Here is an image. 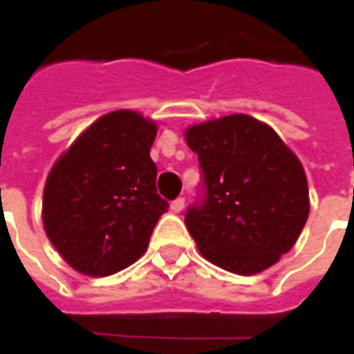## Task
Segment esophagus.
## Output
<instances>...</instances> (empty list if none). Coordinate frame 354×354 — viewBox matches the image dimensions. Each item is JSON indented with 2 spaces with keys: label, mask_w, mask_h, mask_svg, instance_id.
<instances>
[{
  "label": "esophagus",
  "mask_w": 354,
  "mask_h": 354,
  "mask_svg": "<svg viewBox=\"0 0 354 354\" xmlns=\"http://www.w3.org/2000/svg\"><path fill=\"white\" fill-rule=\"evenodd\" d=\"M184 207H185L184 197H178L176 201H172V203H170V210H172L174 214H180V212L184 210Z\"/></svg>",
  "instance_id": "esophagus-1"
}]
</instances>
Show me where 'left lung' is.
Returning a JSON list of instances; mask_svg holds the SVG:
<instances>
[{"mask_svg": "<svg viewBox=\"0 0 354 354\" xmlns=\"http://www.w3.org/2000/svg\"><path fill=\"white\" fill-rule=\"evenodd\" d=\"M199 157L205 201L185 225L203 258L225 271L256 274L296 245L309 216L301 162L281 136L245 113L185 129Z\"/></svg>", "mask_w": 354, "mask_h": 354, "instance_id": "1", "label": "left lung"}]
</instances>
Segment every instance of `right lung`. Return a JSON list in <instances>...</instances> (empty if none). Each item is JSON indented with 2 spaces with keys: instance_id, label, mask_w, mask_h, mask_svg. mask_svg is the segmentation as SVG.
Masks as SVG:
<instances>
[{
  "instance_id": "obj_1",
  "label": "right lung",
  "mask_w": 354,
  "mask_h": 354,
  "mask_svg": "<svg viewBox=\"0 0 354 354\" xmlns=\"http://www.w3.org/2000/svg\"><path fill=\"white\" fill-rule=\"evenodd\" d=\"M155 121L117 109L96 119L53 165L43 189V225L75 271L108 277L147 250L169 208L155 187Z\"/></svg>"
}]
</instances>
